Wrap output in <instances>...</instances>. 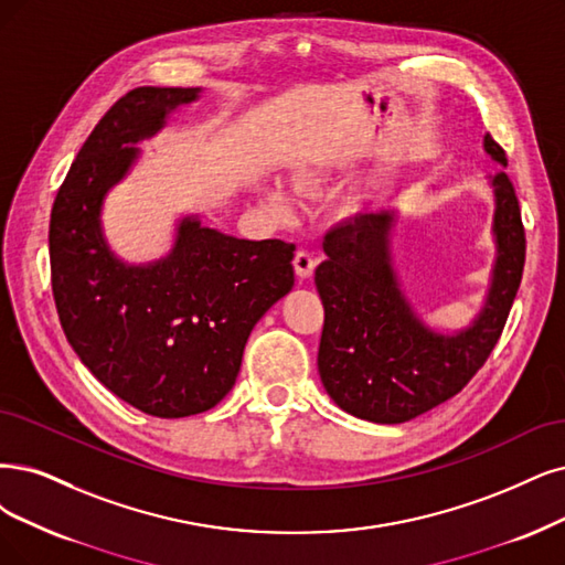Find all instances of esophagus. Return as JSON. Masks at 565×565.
Here are the masks:
<instances>
[{"mask_svg":"<svg viewBox=\"0 0 565 565\" xmlns=\"http://www.w3.org/2000/svg\"><path fill=\"white\" fill-rule=\"evenodd\" d=\"M317 258L309 254V250H305V248H300V250H296V256H294V267H296V275L300 277V279H307V277H311L315 275V269H317Z\"/></svg>","mask_w":565,"mask_h":565,"instance_id":"obj_1","label":"esophagus"}]
</instances>
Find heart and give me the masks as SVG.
<instances>
[{"instance_id": "b5f03b06", "label": "heart", "mask_w": 565, "mask_h": 565, "mask_svg": "<svg viewBox=\"0 0 565 565\" xmlns=\"http://www.w3.org/2000/svg\"><path fill=\"white\" fill-rule=\"evenodd\" d=\"M294 183H296V191L300 193H315L319 183V170L311 164L300 167V170H296L294 174ZM263 198L271 209H275V212H288V209L294 206V193H290L288 188L279 181L267 183L263 188Z\"/></svg>"}]
</instances>
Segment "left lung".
I'll return each mask as SVG.
<instances>
[{
  "mask_svg": "<svg viewBox=\"0 0 565 565\" xmlns=\"http://www.w3.org/2000/svg\"><path fill=\"white\" fill-rule=\"evenodd\" d=\"M484 151L508 164L484 137ZM495 212V263L484 307L451 335L428 328L401 290L391 258L395 212H365L332 227L328 260L317 267L326 321L319 374L344 412L374 424H403L454 398L482 367L505 328L526 260V237L514 185L505 172L489 177Z\"/></svg>",
  "mask_w": 565,
  "mask_h": 565,
  "instance_id": "obj_1",
  "label": "left lung"
}]
</instances>
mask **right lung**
<instances>
[{"instance_id": "obj_1", "label": "right lung", "mask_w": 565, "mask_h": 565, "mask_svg": "<svg viewBox=\"0 0 565 565\" xmlns=\"http://www.w3.org/2000/svg\"><path fill=\"white\" fill-rule=\"evenodd\" d=\"M202 88L122 95L81 146L51 212V284L81 363L120 401L160 419L212 409L235 386L250 330L294 288L296 244L237 239L185 216L170 254L122 263L102 204L139 158L137 143Z\"/></svg>"}]
</instances>
